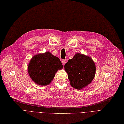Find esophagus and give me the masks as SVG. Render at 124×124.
<instances>
[{"label":"esophagus","mask_w":124,"mask_h":124,"mask_svg":"<svg viewBox=\"0 0 124 124\" xmlns=\"http://www.w3.org/2000/svg\"><path fill=\"white\" fill-rule=\"evenodd\" d=\"M62 64L63 65H64L65 64V63H66V59H63V60H62Z\"/></svg>","instance_id":"1"}]
</instances>
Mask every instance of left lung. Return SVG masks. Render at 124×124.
<instances>
[{
	"mask_svg": "<svg viewBox=\"0 0 124 124\" xmlns=\"http://www.w3.org/2000/svg\"><path fill=\"white\" fill-rule=\"evenodd\" d=\"M71 86L81 90L93 81L95 74L96 67L90 57L76 53L64 65Z\"/></svg>",
	"mask_w": 124,
	"mask_h": 124,
	"instance_id": "1",
	"label": "left lung"
}]
</instances>
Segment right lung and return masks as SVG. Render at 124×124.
I'll use <instances>...</instances> for the list:
<instances>
[{"label": "right lung", "instance_id": "right-lung-1", "mask_svg": "<svg viewBox=\"0 0 124 124\" xmlns=\"http://www.w3.org/2000/svg\"><path fill=\"white\" fill-rule=\"evenodd\" d=\"M63 67L59 59L46 52L35 55L31 59L28 71L32 80L43 86L51 83L57 71Z\"/></svg>", "mask_w": 124, "mask_h": 124}]
</instances>
